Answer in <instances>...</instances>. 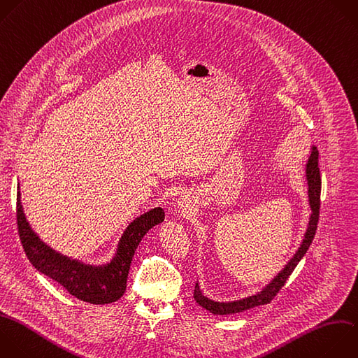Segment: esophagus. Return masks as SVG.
<instances>
[{"mask_svg":"<svg viewBox=\"0 0 358 358\" xmlns=\"http://www.w3.org/2000/svg\"><path fill=\"white\" fill-rule=\"evenodd\" d=\"M179 206H180V207H187V203H186V200H185V199H180V201H179Z\"/></svg>","mask_w":358,"mask_h":358,"instance_id":"1","label":"esophagus"}]
</instances>
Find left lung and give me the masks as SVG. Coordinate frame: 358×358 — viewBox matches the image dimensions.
<instances>
[{
    "label": "left lung",
    "mask_w": 358,
    "mask_h": 358,
    "mask_svg": "<svg viewBox=\"0 0 358 358\" xmlns=\"http://www.w3.org/2000/svg\"><path fill=\"white\" fill-rule=\"evenodd\" d=\"M317 157H319V152H317L316 147H312V151H310V155H309V159L306 164V179H308V186H309L308 197H309V206H310L312 214L309 218L308 229L305 232V238H303L299 249L294 255V257L284 267V270L280 271L278 275H275L274 280L266 288H263L259 294L248 296L241 301H232V302H214V301L208 299L207 296H204L201 294L199 284L196 282L193 296L197 303H200L203 308H206L207 310H210L214 315H229V313H238V312L255 308L257 305L268 303L278 294L281 287H284L288 277L296 267L298 262L303 257L308 248L310 246L315 232H316V228H317L319 208H320V173H319V166H317Z\"/></svg>",
    "instance_id": "8db88e82"
}]
</instances>
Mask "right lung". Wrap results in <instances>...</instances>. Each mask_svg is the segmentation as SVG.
Returning a JSON list of instances; mask_svg holds the SVG:
<instances>
[{"instance_id": "obj_1", "label": "right lung", "mask_w": 358, "mask_h": 358, "mask_svg": "<svg viewBox=\"0 0 358 358\" xmlns=\"http://www.w3.org/2000/svg\"><path fill=\"white\" fill-rule=\"evenodd\" d=\"M164 220L165 213L161 207L136 218L124 231L116 257L108 266L92 267L70 260L45 245L24 215L20 186L17 192L18 235L29 262L36 270L62 284L71 295L90 303H110L124 294L130 264L138 243L152 227Z\"/></svg>"}]
</instances>
